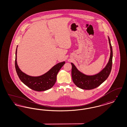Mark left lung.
<instances>
[{
  "label": "left lung",
  "mask_w": 127,
  "mask_h": 127,
  "mask_svg": "<svg viewBox=\"0 0 127 127\" xmlns=\"http://www.w3.org/2000/svg\"><path fill=\"white\" fill-rule=\"evenodd\" d=\"M108 39L110 48V58L107 65L100 72L94 75H86L79 71L72 63H71L73 81L79 88L87 90L94 89L101 84L108 78L111 70L113 57L112 48L109 36Z\"/></svg>",
  "instance_id": "8db88e82"
}]
</instances>
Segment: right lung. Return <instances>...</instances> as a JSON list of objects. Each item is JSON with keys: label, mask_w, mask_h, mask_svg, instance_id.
<instances>
[{"label": "right lung", "mask_w": 127, "mask_h": 127, "mask_svg": "<svg viewBox=\"0 0 127 127\" xmlns=\"http://www.w3.org/2000/svg\"><path fill=\"white\" fill-rule=\"evenodd\" d=\"M17 48L16 51L15 68L20 80L25 85L34 91H42L51 89L56 83L57 74L62 66L65 64V62L63 61L58 63L42 75L37 77L30 76L23 72L18 67L17 61Z\"/></svg>", "instance_id": "add662e5"}]
</instances>
